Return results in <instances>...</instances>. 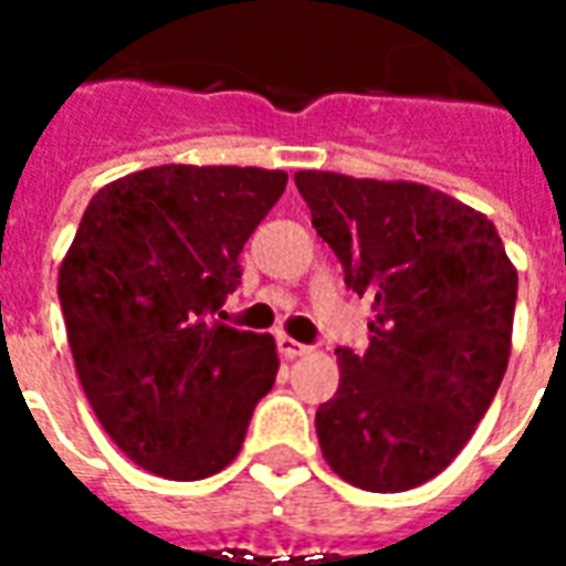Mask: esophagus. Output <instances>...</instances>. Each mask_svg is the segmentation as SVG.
<instances>
[{"label": "esophagus", "instance_id": "1", "mask_svg": "<svg viewBox=\"0 0 566 566\" xmlns=\"http://www.w3.org/2000/svg\"><path fill=\"white\" fill-rule=\"evenodd\" d=\"M277 348H280V355H283L286 360L301 358V355H310V346H304V343H298V339L286 337V334H280L277 337Z\"/></svg>", "mask_w": 566, "mask_h": 566}]
</instances>
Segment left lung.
<instances>
[{
  "label": "left lung",
  "instance_id": "obj_1",
  "mask_svg": "<svg viewBox=\"0 0 566 566\" xmlns=\"http://www.w3.org/2000/svg\"><path fill=\"white\" fill-rule=\"evenodd\" d=\"M346 286L373 298L367 352L337 348L322 453L369 492L415 490L465 448L510 358L516 268L486 214L415 181L295 172Z\"/></svg>",
  "mask_w": 566,
  "mask_h": 566
}]
</instances>
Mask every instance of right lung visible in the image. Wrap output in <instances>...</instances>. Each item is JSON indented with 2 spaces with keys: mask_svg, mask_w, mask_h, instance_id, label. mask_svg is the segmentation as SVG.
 <instances>
[{
  "mask_svg": "<svg viewBox=\"0 0 566 566\" xmlns=\"http://www.w3.org/2000/svg\"><path fill=\"white\" fill-rule=\"evenodd\" d=\"M286 181L280 169L169 164L101 187L80 220L59 268L76 376L109 439L151 474L227 469L274 385V337L214 316Z\"/></svg>",
  "mask_w": 566,
  "mask_h": 566,
  "instance_id": "1",
  "label": "right lung"
}]
</instances>
